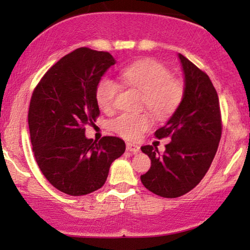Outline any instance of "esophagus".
Here are the masks:
<instances>
[{
	"label": "esophagus",
	"instance_id": "esophagus-1",
	"mask_svg": "<svg viewBox=\"0 0 250 250\" xmlns=\"http://www.w3.org/2000/svg\"><path fill=\"white\" fill-rule=\"evenodd\" d=\"M126 149L133 153H138L140 151V146L138 145H134V143H129V142L126 143Z\"/></svg>",
	"mask_w": 250,
	"mask_h": 250
}]
</instances>
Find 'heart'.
I'll list each match as a JSON object with an SVG mask.
<instances>
[{
    "mask_svg": "<svg viewBox=\"0 0 250 250\" xmlns=\"http://www.w3.org/2000/svg\"><path fill=\"white\" fill-rule=\"evenodd\" d=\"M126 86L142 93L141 107L146 108L157 119L172 116L182 104L186 95L183 82L173 77L172 71L155 59H143L123 69ZM121 85L112 78L105 77L98 84L95 98L101 110L112 112ZM152 119L148 112L119 115L111 123L114 132L126 140L135 141L151 127Z\"/></svg>",
    "mask_w": 250,
    "mask_h": 250,
    "instance_id": "obj_1",
    "label": "heart"
}]
</instances>
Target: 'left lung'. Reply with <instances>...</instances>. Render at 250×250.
<instances>
[{"mask_svg":"<svg viewBox=\"0 0 250 250\" xmlns=\"http://www.w3.org/2000/svg\"><path fill=\"white\" fill-rule=\"evenodd\" d=\"M184 73L186 95L165 126L157 129V139L169 138L160 155L157 146L141 150L151 159V167L141 175L146 189L164 198L183 196L206 175L217 151L222 118L217 92L208 75L179 54Z\"/></svg>","mask_w":250,"mask_h":250,"instance_id":"obj_1","label":"left lung"}]
</instances>
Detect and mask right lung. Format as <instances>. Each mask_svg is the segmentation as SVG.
<instances>
[{"label": "right lung", "instance_id": "right-lung-1", "mask_svg": "<svg viewBox=\"0 0 250 250\" xmlns=\"http://www.w3.org/2000/svg\"><path fill=\"white\" fill-rule=\"evenodd\" d=\"M116 63L104 51L80 47L54 63L34 88L28 110L33 152L41 172L69 196L100 189L111 163L125 151L116 136L86 139L85 126L100 115L95 91Z\"/></svg>", "mask_w": 250, "mask_h": 250}]
</instances>
